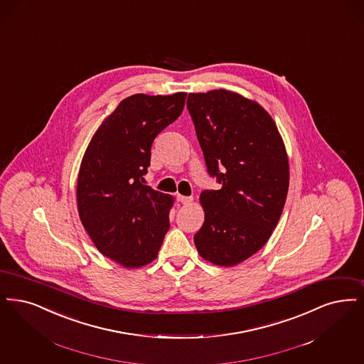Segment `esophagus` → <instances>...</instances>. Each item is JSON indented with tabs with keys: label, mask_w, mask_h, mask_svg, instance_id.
Masks as SVG:
<instances>
[{
	"label": "esophagus",
	"mask_w": 364,
	"mask_h": 364,
	"mask_svg": "<svg viewBox=\"0 0 364 364\" xmlns=\"http://www.w3.org/2000/svg\"><path fill=\"white\" fill-rule=\"evenodd\" d=\"M177 202L183 204H191L193 202L192 196H183V195H177Z\"/></svg>",
	"instance_id": "obj_1"
}]
</instances>
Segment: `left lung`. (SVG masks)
Masks as SVG:
<instances>
[{"label": "left lung", "instance_id": "1", "mask_svg": "<svg viewBox=\"0 0 364 364\" xmlns=\"http://www.w3.org/2000/svg\"><path fill=\"white\" fill-rule=\"evenodd\" d=\"M198 141L222 188L203 191L204 223L193 241L204 260L234 267L269 240L286 203L290 165L272 117L226 89L189 93Z\"/></svg>", "mask_w": 364, "mask_h": 364}]
</instances>
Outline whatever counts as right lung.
<instances>
[{
	"label": "right lung",
	"instance_id": "obj_1",
	"mask_svg": "<svg viewBox=\"0 0 364 364\" xmlns=\"http://www.w3.org/2000/svg\"><path fill=\"white\" fill-rule=\"evenodd\" d=\"M186 92L132 95L93 134L80 165L77 208L97 250L124 268L157 259L175 198L144 186L154 138L181 115Z\"/></svg>",
	"mask_w": 364,
	"mask_h": 364
}]
</instances>
